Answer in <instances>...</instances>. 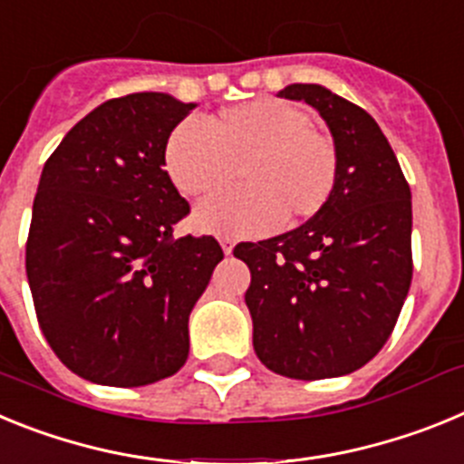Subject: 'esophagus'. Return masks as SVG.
Instances as JSON below:
<instances>
[{
	"instance_id": "obj_1",
	"label": "esophagus",
	"mask_w": 464,
	"mask_h": 464,
	"mask_svg": "<svg viewBox=\"0 0 464 464\" xmlns=\"http://www.w3.org/2000/svg\"><path fill=\"white\" fill-rule=\"evenodd\" d=\"M220 246H223L225 256H232V251H235V239H229V237H223V239H220Z\"/></svg>"
}]
</instances>
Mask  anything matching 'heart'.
Wrapping results in <instances>:
<instances>
[{
	"label": "heart",
	"instance_id": "b5f03b06",
	"mask_svg": "<svg viewBox=\"0 0 464 464\" xmlns=\"http://www.w3.org/2000/svg\"><path fill=\"white\" fill-rule=\"evenodd\" d=\"M304 109L276 97L229 106L207 121V132L186 121L162 150L169 181L183 197H207L192 223L213 235H262L314 218L330 202L339 176L337 146L315 130Z\"/></svg>",
	"mask_w": 464,
	"mask_h": 464
}]
</instances>
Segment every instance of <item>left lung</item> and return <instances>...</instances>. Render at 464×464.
I'll list each match as a JSON object with an SVG mask.
<instances>
[{
  "label": "left lung",
  "mask_w": 464,
  "mask_h": 464,
  "mask_svg": "<svg viewBox=\"0 0 464 464\" xmlns=\"http://www.w3.org/2000/svg\"><path fill=\"white\" fill-rule=\"evenodd\" d=\"M278 97L327 122L337 186L304 225L239 244L235 257L251 269L246 306L260 362L288 379H332L370 362L392 334L413 274L411 190L367 111L315 83Z\"/></svg>",
  "instance_id": "8db88e82"
}]
</instances>
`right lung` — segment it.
Here are the masks:
<instances>
[{"label":"right lung","instance_id":"1","mask_svg":"<svg viewBox=\"0 0 464 464\" xmlns=\"http://www.w3.org/2000/svg\"><path fill=\"white\" fill-rule=\"evenodd\" d=\"M195 104L134 92L90 111L41 171L24 269L53 353L92 383L137 388L188 360V318L223 248L174 239L190 213L162 150Z\"/></svg>","mask_w":464,"mask_h":464}]
</instances>
